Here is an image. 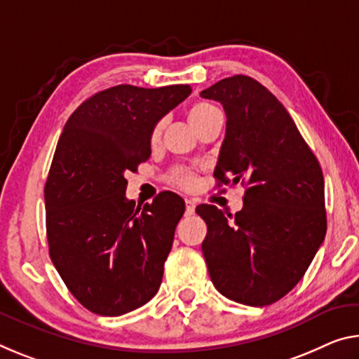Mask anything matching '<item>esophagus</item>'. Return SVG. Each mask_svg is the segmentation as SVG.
Segmentation results:
<instances>
[{
  "label": "esophagus",
  "instance_id": "obj_1",
  "mask_svg": "<svg viewBox=\"0 0 359 359\" xmlns=\"http://www.w3.org/2000/svg\"><path fill=\"white\" fill-rule=\"evenodd\" d=\"M195 208H196V203L193 200H185V214L187 215H191L195 212Z\"/></svg>",
  "mask_w": 359,
  "mask_h": 359
}]
</instances>
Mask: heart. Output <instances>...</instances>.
I'll return each mask as SVG.
<instances>
[{
  "instance_id": "obj_1",
  "label": "heart",
  "mask_w": 359,
  "mask_h": 359,
  "mask_svg": "<svg viewBox=\"0 0 359 359\" xmlns=\"http://www.w3.org/2000/svg\"><path fill=\"white\" fill-rule=\"evenodd\" d=\"M215 116H220V113L217 108H215L212 104H209V102L198 100L189 108V119L193 124V128H195L196 130L200 129L203 124H206L209 119H212ZM163 128H164L163 119L153 126L151 134H150L151 144H156L159 137H161ZM168 182L170 185L179 187V189H182V190H191L193 187L196 185V177H195V174L190 172L189 169L175 168L170 170V174L168 175Z\"/></svg>"
}]
</instances>
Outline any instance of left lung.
Masks as SVG:
<instances>
[{
  "mask_svg": "<svg viewBox=\"0 0 359 359\" xmlns=\"http://www.w3.org/2000/svg\"><path fill=\"white\" fill-rule=\"evenodd\" d=\"M201 97L226 113L217 185L246 189L235 215L196 208L208 225L201 248L209 276L238 304H275L302 280L326 236L321 166L286 108L254 78L220 79Z\"/></svg>",
  "mask_w": 359,
  "mask_h": 359,
  "instance_id": "obj_1",
  "label": "left lung"
}]
</instances>
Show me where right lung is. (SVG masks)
<instances>
[{"mask_svg": "<svg viewBox=\"0 0 359 359\" xmlns=\"http://www.w3.org/2000/svg\"><path fill=\"white\" fill-rule=\"evenodd\" d=\"M189 84H119L90 95L65 123L44 185L49 255L84 309L119 316L158 292L185 203L163 191L135 209L126 172L150 158V134Z\"/></svg>", "mask_w": 359, "mask_h": 359, "instance_id": "obj_1", "label": "right lung"}]
</instances>
